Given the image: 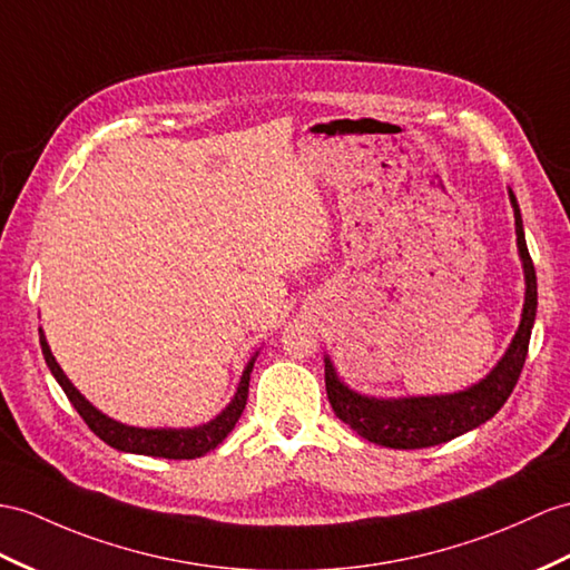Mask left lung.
I'll return each instance as SVG.
<instances>
[{"instance_id":"left-lung-1","label":"left lung","mask_w":570,"mask_h":570,"mask_svg":"<svg viewBox=\"0 0 570 570\" xmlns=\"http://www.w3.org/2000/svg\"><path fill=\"white\" fill-rule=\"evenodd\" d=\"M508 196L512 213H515L518 252L524 268L522 318L510 348L481 382L471 384L464 392L399 399H374L353 392L348 384L341 382L336 367H333L331 357L326 355L324 377L331 409L360 438L392 450H421L442 445V442L460 438L469 433V430L493 419L512 394V390H515L527 348H530V336L537 316V273L530 252H527L518 198L512 190H508Z\"/></svg>"}]
</instances>
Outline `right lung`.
I'll list each match as a JSON object with an SVG mask.
<instances>
[{
  "label": "right lung",
  "mask_w": 570,
  "mask_h": 570,
  "mask_svg": "<svg viewBox=\"0 0 570 570\" xmlns=\"http://www.w3.org/2000/svg\"><path fill=\"white\" fill-rule=\"evenodd\" d=\"M38 333H40V348H43L46 363L52 372V377L58 380L62 392L67 394L69 401H72V406L77 409V413L85 419V423L94 430V433L99 435L106 445L116 448L120 452L164 456V460H196V456H203L205 452L215 450L219 442L232 433L234 425H237V421L244 413L246 399H248V380H252V370L258 355L256 353L244 367L237 394H234V399L229 401V406L219 415H215L210 423H203L196 428H135V425H125L108 419L106 413L91 406L89 401L79 394L77 386L67 380V374L58 365V360H55V355L50 353L43 328H38Z\"/></svg>",
  "instance_id": "obj_1"
}]
</instances>
